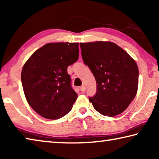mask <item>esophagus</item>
Instances as JSON below:
<instances>
[{
	"mask_svg": "<svg viewBox=\"0 0 159 159\" xmlns=\"http://www.w3.org/2000/svg\"><path fill=\"white\" fill-rule=\"evenodd\" d=\"M80 90H81V92H85V90H86V88H85V85H82L81 87L80 88Z\"/></svg>",
	"mask_w": 159,
	"mask_h": 159,
	"instance_id": "obj_1",
	"label": "esophagus"
}]
</instances>
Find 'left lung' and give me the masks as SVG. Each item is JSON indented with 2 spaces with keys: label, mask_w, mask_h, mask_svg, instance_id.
Returning <instances> with one entry per match:
<instances>
[{
  "label": "left lung",
  "mask_w": 159,
  "mask_h": 159,
  "mask_svg": "<svg viewBox=\"0 0 159 159\" xmlns=\"http://www.w3.org/2000/svg\"><path fill=\"white\" fill-rule=\"evenodd\" d=\"M81 55L95 78L97 91L89 100L99 114L115 116L133 100L139 70L128 54L112 42L81 43Z\"/></svg>",
  "instance_id": "left-lung-1"
}]
</instances>
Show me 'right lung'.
I'll return each mask as SVG.
<instances>
[{
  "instance_id": "1",
  "label": "right lung",
  "mask_w": 159,
  "mask_h": 159,
  "mask_svg": "<svg viewBox=\"0 0 159 159\" xmlns=\"http://www.w3.org/2000/svg\"><path fill=\"white\" fill-rule=\"evenodd\" d=\"M78 43H48L23 66L21 80L28 103L37 114L58 119L71 111L78 98L67 67L79 57Z\"/></svg>"
}]
</instances>
